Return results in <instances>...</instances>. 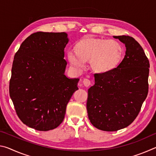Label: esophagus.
Wrapping results in <instances>:
<instances>
[{"instance_id":"1","label":"esophagus","mask_w":156,"mask_h":156,"mask_svg":"<svg viewBox=\"0 0 156 156\" xmlns=\"http://www.w3.org/2000/svg\"><path fill=\"white\" fill-rule=\"evenodd\" d=\"M83 83V84L84 85V87H88L91 84V81L89 80V79H87V78L84 79Z\"/></svg>"}]
</instances>
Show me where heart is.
Instances as JSON below:
<instances>
[{
	"instance_id": "obj_1",
	"label": "heart",
	"mask_w": 156,
	"mask_h": 156,
	"mask_svg": "<svg viewBox=\"0 0 156 156\" xmlns=\"http://www.w3.org/2000/svg\"><path fill=\"white\" fill-rule=\"evenodd\" d=\"M75 54L69 52L68 60L71 65L77 70L85 67V62H89L94 72L104 73L112 72L121 62L124 48L115 40L86 36L75 44Z\"/></svg>"
}]
</instances>
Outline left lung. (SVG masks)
Returning <instances> with one entry per match:
<instances>
[{"mask_svg":"<svg viewBox=\"0 0 156 156\" xmlns=\"http://www.w3.org/2000/svg\"><path fill=\"white\" fill-rule=\"evenodd\" d=\"M125 44V56L112 72L95 73L88 89V117L95 127L105 131L125 128L133 122L149 91V61L142 47L129 36H113Z\"/></svg>","mask_w":156,"mask_h":156,"instance_id":"1","label":"left lung"}]
</instances>
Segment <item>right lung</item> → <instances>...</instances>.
I'll use <instances>...</instances> for the list:
<instances>
[{"label":"right lung","instance_id":"1","mask_svg":"<svg viewBox=\"0 0 156 156\" xmlns=\"http://www.w3.org/2000/svg\"><path fill=\"white\" fill-rule=\"evenodd\" d=\"M65 32H38L27 37L16 53L9 96L22 122L41 131L51 130L64 120L66 107L78 90V78L65 75Z\"/></svg>","mask_w":156,"mask_h":156}]
</instances>
